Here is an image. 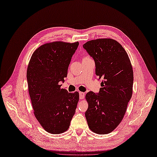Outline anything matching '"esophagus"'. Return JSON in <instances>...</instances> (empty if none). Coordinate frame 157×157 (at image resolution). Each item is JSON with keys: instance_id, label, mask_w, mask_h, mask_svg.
I'll return each mask as SVG.
<instances>
[{"instance_id": "34e87169", "label": "esophagus", "mask_w": 157, "mask_h": 157, "mask_svg": "<svg viewBox=\"0 0 157 157\" xmlns=\"http://www.w3.org/2000/svg\"><path fill=\"white\" fill-rule=\"evenodd\" d=\"M84 96H85V95H84V92H79V98L80 99H83L84 98Z\"/></svg>"}]
</instances>
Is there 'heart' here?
Instances as JSON below:
<instances>
[{
  "mask_svg": "<svg viewBox=\"0 0 157 157\" xmlns=\"http://www.w3.org/2000/svg\"><path fill=\"white\" fill-rule=\"evenodd\" d=\"M86 58H87V57H86Z\"/></svg>",
  "mask_w": 157,
  "mask_h": 157,
  "instance_id": "heart-1",
  "label": "heart"
}]
</instances>
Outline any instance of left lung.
<instances>
[{"instance_id": "1", "label": "left lung", "mask_w": 157, "mask_h": 157, "mask_svg": "<svg viewBox=\"0 0 157 157\" xmlns=\"http://www.w3.org/2000/svg\"><path fill=\"white\" fill-rule=\"evenodd\" d=\"M83 48L92 57L96 74L101 78L98 94L86 95L88 125L98 134L111 133L124 118L132 96L134 73L129 57L121 44L112 39L86 42Z\"/></svg>"}]
</instances>
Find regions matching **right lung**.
<instances>
[{"mask_svg": "<svg viewBox=\"0 0 157 157\" xmlns=\"http://www.w3.org/2000/svg\"><path fill=\"white\" fill-rule=\"evenodd\" d=\"M56 41L39 47L27 70L28 89L34 115L50 134L68 130L79 100L78 92L69 93L59 84L67 77L71 58L78 46Z\"/></svg>", "mask_w": 157, "mask_h": 157, "instance_id": "1", "label": "right lung"}]
</instances>
